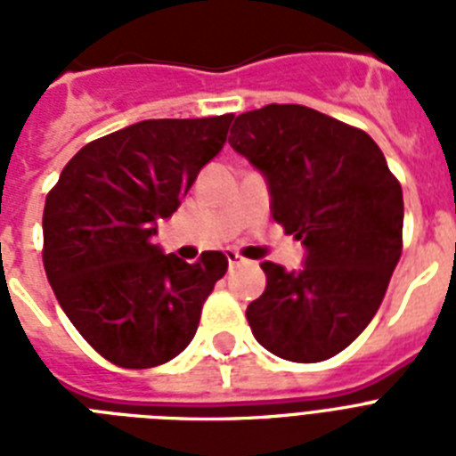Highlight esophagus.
<instances>
[{
    "label": "esophagus",
    "instance_id": "34e87169",
    "mask_svg": "<svg viewBox=\"0 0 456 456\" xmlns=\"http://www.w3.org/2000/svg\"><path fill=\"white\" fill-rule=\"evenodd\" d=\"M227 263L229 267H239L243 263V257L236 253V250H227Z\"/></svg>",
    "mask_w": 456,
    "mask_h": 456
}]
</instances>
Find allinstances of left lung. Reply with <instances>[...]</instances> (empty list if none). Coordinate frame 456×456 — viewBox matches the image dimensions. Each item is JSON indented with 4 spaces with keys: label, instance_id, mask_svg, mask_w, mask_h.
Segmentation results:
<instances>
[{
    "label": "left lung",
    "instance_id": "left-lung-1",
    "mask_svg": "<svg viewBox=\"0 0 456 456\" xmlns=\"http://www.w3.org/2000/svg\"><path fill=\"white\" fill-rule=\"evenodd\" d=\"M229 144L267 177L272 217L307 250L298 272L260 265L250 331L281 360H329L381 307L403 256V186L367 132L298 103L241 113Z\"/></svg>",
    "mask_w": 456,
    "mask_h": 456
}]
</instances>
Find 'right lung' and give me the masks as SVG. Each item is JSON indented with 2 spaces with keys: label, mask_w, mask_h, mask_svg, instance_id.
<instances>
[{
  "label": "right lung",
  "mask_w": 456,
  "mask_h": 456,
  "mask_svg": "<svg viewBox=\"0 0 456 456\" xmlns=\"http://www.w3.org/2000/svg\"><path fill=\"white\" fill-rule=\"evenodd\" d=\"M232 120L165 118L110 132L82 146L46 193V279L82 338L118 367L151 369L177 357L227 272L220 250L184 263L165 256L153 236L222 151Z\"/></svg>",
  "instance_id": "add662e5"
}]
</instances>
